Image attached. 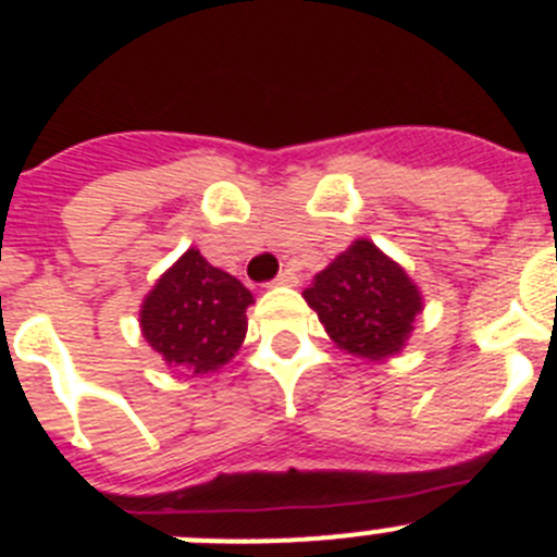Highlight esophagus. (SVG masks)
<instances>
[{
	"label": "esophagus",
	"instance_id": "obj_1",
	"mask_svg": "<svg viewBox=\"0 0 557 557\" xmlns=\"http://www.w3.org/2000/svg\"><path fill=\"white\" fill-rule=\"evenodd\" d=\"M296 283V274L290 269H283V272L274 277V285H294Z\"/></svg>",
	"mask_w": 557,
	"mask_h": 557
}]
</instances>
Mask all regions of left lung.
Returning <instances> with one entry per match:
<instances>
[{
	"mask_svg": "<svg viewBox=\"0 0 557 557\" xmlns=\"http://www.w3.org/2000/svg\"><path fill=\"white\" fill-rule=\"evenodd\" d=\"M305 299L319 313L332 341L366 360L401 351L414 315L423 308L420 290L407 272L366 238L315 274Z\"/></svg>",
	"mask_w": 557,
	"mask_h": 557,
	"instance_id": "obj_1",
	"label": "left lung"
}]
</instances>
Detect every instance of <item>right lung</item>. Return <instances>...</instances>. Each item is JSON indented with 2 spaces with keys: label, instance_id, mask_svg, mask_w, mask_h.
I'll return each instance as SVG.
<instances>
[{
  "label": "right lung",
  "instance_id": "add662e5",
  "mask_svg": "<svg viewBox=\"0 0 557 557\" xmlns=\"http://www.w3.org/2000/svg\"><path fill=\"white\" fill-rule=\"evenodd\" d=\"M252 294L197 249L156 283L139 313L145 341L173 366L195 373L225 366L247 335Z\"/></svg>",
  "mask_w": 557,
  "mask_h": 557
}]
</instances>
